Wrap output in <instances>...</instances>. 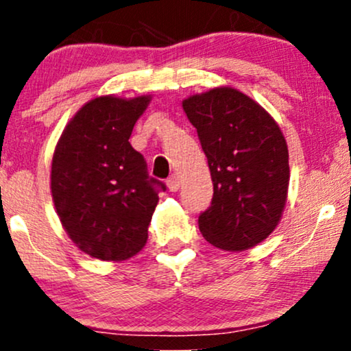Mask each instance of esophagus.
I'll return each instance as SVG.
<instances>
[{
  "instance_id": "obj_1",
  "label": "esophagus",
  "mask_w": 351,
  "mask_h": 351,
  "mask_svg": "<svg viewBox=\"0 0 351 351\" xmlns=\"http://www.w3.org/2000/svg\"><path fill=\"white\" fill-rule=\"evenodd\" d=\"M167 184H168V189H170V191H178V188L181 184L180 176L178 175H171L170 178L167 180Z\"/></svg>"
}]
</instances>
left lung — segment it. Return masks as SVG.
Returning <instances> with one entry per match:
<instances>
[{
	"instance_id": "obj_1",
	"label": "left lung",
	"mask_w": 351,
	"mask_h": 351,
	"mask_svg": "<svg viewBox=\"0 0 351 351\" xmlns=\"http://www.w3.org/2000/svg\"><path fill=\"white\" fill-rule=\"evenodd\" d=\"M208 158L211 206L198 217L208 243L244 251L263 243L287 199L289 150L279 125L243 92L213 88L183 100Z\"/></svg>"
}]
</instances>
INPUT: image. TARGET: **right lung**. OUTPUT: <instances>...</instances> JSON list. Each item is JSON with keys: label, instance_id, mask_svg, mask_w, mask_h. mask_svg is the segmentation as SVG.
I'll use <instances>...</instances> for the list:
<instances>
[{"label": "right lung", "instance_id": "1", "mask_svg": "<svg viewBox=\"0 0 351 351\" xmlns=\"http://www.w3.org/2000/svg\"><path fill=\"white\" fill-rule=\"evenodd\" d=\"M150 97H97L60 135L51 170L56 211L80 251L102 261L135 256L167 186L148 175L128 138Z\"/></svg>", "mask_w": 351, "mask_h": 351}]
</instances>
